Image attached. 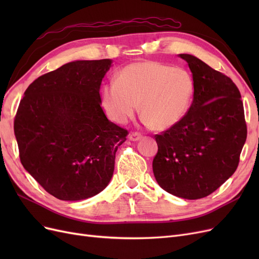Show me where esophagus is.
Listing matches in <instances>:
<instances>
[{
	"label": "esophagus",
	"instance_id": "34e87169",
	"mask_svg": "<svg viewBox=\"0 0 259 259\" xmlns=\"http://www.w3.org/2000/svg\"><path fill=\"white\" fill-rule=\"evenodd\" d=\"M128 138H130V140H132V142H137V140L142 138V135H140L137 132H134V133H131Z\"/></svg>",
	"mask_w": 259,
	"mask_h": 259
}]
</instances>
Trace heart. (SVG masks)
<instances>
[{
    "mask_svg": "<svg viewBox=\"0 0 259 259\" xmlns=\"http://www.w3.org/2000/svg\"><path fill=\"white\" fill-rule=\"evenodd\" d=\"M194 92L191 74L160 61H140L124 67L115 81L101 91V103L109 119L124 124L140 110L147 125L165 130L182 121Z\"/></svg>",
    "mask_w": 259,
    "mask_h": 259,
    "instance_id": "obj_1",
    "label": "heart"
}]
</instances>
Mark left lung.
Listing matches in <instances>:
<instances>
[{
	"instance_id": "1",
	"label": "left lung",
	"mask_w": 259,
	"mask_h": 259,
	"mask_svg": "<svg viewBox=\"0 0 259 259\" xmlns=\"http://www.w3.org/2000/svg\"><path fill=\"white\" fill-rule=\"evenodd\" d=\"M179 57L192 72V104L182 121L155 135L152 168L162 189L197 200L236 171L247 128L240 91L230 77L192 55Z\"/></svg>"
}]
</instances>
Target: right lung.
I'll return each mask as SVG.
<instances>
[{
	"label": "right lung",
	"mask_w": 259,
	"mask_h": 259,
	"mask_svg": "<svg viewBox=\"0 0 259 259\" xmlns=\"http://www.w3.org/2000/svg\"><path fill=\"white\" fill-rule=\"evenodd\" d=\"M111 62H68L38 76L20 100L14 121L20 162L59 200L94 197L113 175L115 152L128 132L100 107V84Z\"/></svg>",
	"instance_id": "add662e5"
}]
</instances>
